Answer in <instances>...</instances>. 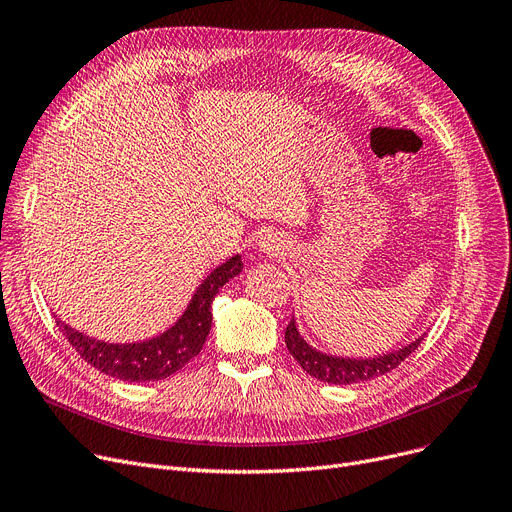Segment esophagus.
Masks as SVG:
<instances>
[{
	"label": "esophagus",
	"instance_id": "1",
	"mask_svg": "<svg viewBox=\"0 0 512 512\" xmlns=\"http://www.w3.org/2000/svg\"><path fill=\"white\" fill-rule=\"evenodd\" d=\"M257 247L261 253H267V255H280L284 253L286 249V238L280 234V232H274V230H265L259 240H257Z\"/></svg>",
	"mask_w": 512,
	"mask_h": 512
}]
</instances>
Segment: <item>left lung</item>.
Segmentation results:
<instances>
[{"label":"left lung","instance_id":"obj_1","mask_svg":"<svg viewBox=\"0 0 512 512\" xmlns=\"http://www.w3.org/2000/svg\"><path fill=\"white\" fill-rule=\"evenodd\" d=\"M423 336L415 338L413 342L405 344L402 348H396V351H388L384 355L338 357V355L321 353V351H317V348H313L301 336V332L297 328V319L294 317L290 319V324L286 326V332H284L288 353L297 359V363L309 375H313L315 380L336 384V386L369 382L373 378H380V375H386L388 371L396 369L411 353H415V348L421 344Z\"/></svg>","mask_w":512,"mask_h":512}]
</instances>
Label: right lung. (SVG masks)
I'll list each match as a JSON object with an SVG mask.
<instances>
[{
  "label": "right lung",
  "instance_id": "add662e5",
  "mask_svg": "<svg viewBox=\"0 0 512 512\" xmlns=\"http://www.w3.org/2000/svg\"><path fill=\"white\" fill-rule=\"evenodd\" d=\"M242 272L240 255H232L215 267L195 290L184 313L174 324L149 340L141 342H103L70 328L58 319L62 334L68 338L74 351L105 375L122 382H157L180 371L188 361L195 359L211 330V303L226 282Z\"/></svg>",
  "mask_w": 512,
  "mask_h": 512
}]
</instances>
